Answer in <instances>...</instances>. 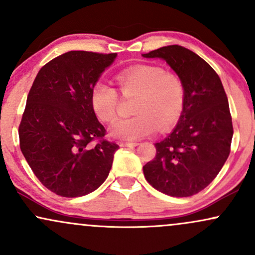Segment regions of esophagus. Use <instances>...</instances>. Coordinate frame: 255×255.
I'll return each mask as SVG.
<instances>
[{"mask_svg": "<svg viewBox=\"0 0 255 255\" xmlns=\"http://www.w3.org/2000/svg\"><path fill=\"white\" fill-rule=\"evenodd\" d=\"M120 146H122V147H135L139 144L137 142H129V141H120L119 142Z\"/></svg>", "mask_w": 255, "mask_h": 255, "instance_id": "obj_1", "label": "esophagus"}]
</instances>
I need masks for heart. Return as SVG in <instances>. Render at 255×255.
<instances>
[{
	"label": "heart",
	"mask_w": 255,
	"mask_h": 255,
	"mask_svg": "<svg viewBox=\"0 0 255 255\" xmlns=\"http://www.w3.org/2000/svg\"><path fill=\"white\" fill-rule=\"evenodd\" d=\"M120 91L125 98L135 97L131 111L135 115L120 120L111 134L126 140L150 135L157 129L166 131L177 125L186 105V87L178 75L154 64H136L119 73ZM91 105L101 121L111 124L118 118V90L97 81L91 90Z\"/></svg>",
	"instance_id": "heart-1"
}]
</instances>
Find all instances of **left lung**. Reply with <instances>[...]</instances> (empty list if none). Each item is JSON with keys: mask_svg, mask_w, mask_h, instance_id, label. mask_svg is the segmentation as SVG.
Listing matches in <instances>:
<instances>
[{"mask_svg": "<svg viewBox=\"0 0 255 255\" xmlns=\"http://www.w3.org/2000/svg\"><path fill=\"white\" fill-rule=\"evenodd\" d=\"M142 56L165 60L186 87L182 116L172 133L154 144L156 156L142 168L145 178L166 195L191 197L215 180L229 157L234 128L227 93L212 67L183 46Z\"/></svg>", "mask_w": 255, "mask_h": 255, "instance_id": "left-lung-1", "label": "left lung"}]
</instances>
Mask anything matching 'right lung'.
<instances>
[{"instance_id":"obj_1","label":"right lung","mask_w":255,"mask_h":255,"mask_svg":"<svg viewBox=\"0 0 255 255\" xmlns=\"http://www.w3.org/2000/svg\"><path fill=\"white\" fill-rule=\"evenodd\" d=\"M116 54L68 51L40 68L19 126L20 150L44 187L64 198L96 191L109 175L115 142L91 105V90Z\"/></svg>"}]
</instances>
